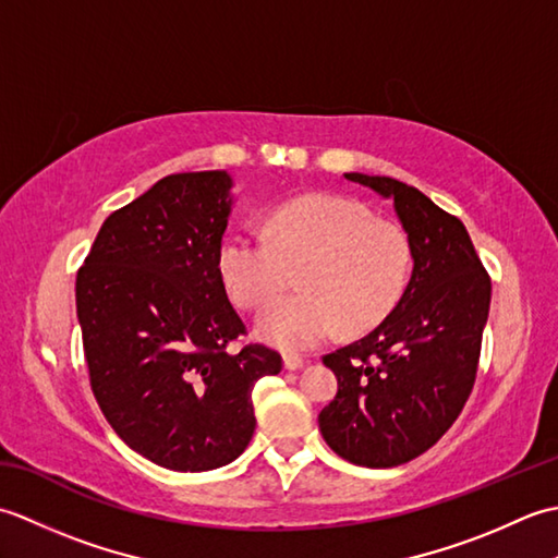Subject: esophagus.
I'll return each instance as SVG.
<instances>
[{"mask_svg": "<svg viewBox=\"0 0 558 558\" xmlns=\"http://www.w3.org/2000/svg\"><path fill=\"white\" fill-rule=\"evenodd\" d=\"M304 364H306V360L300 357V354H286V369L288 372H298V369H302Z\"/></svg>", "mask_w": 558, "mask_h": 558, "instance_id": "esophagus-1", "label": "esophagus"}]
</instances>
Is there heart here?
I'll return each instance as SVG.
<instances>
[{
	"mask_svg": "<svg viewBox=\"0 0 558 558\" xmlns=\"http://www.w3.org/2000/svg\"><path fill=\"white\" fill-rule=\"evenodd\" d=\"M266 234L228 236L218 268L244 310L276 300L300 270L304 290L272 302L258 316V336L270 345L310 350L340 326L348 333L369 330L408 290L414 260L410 234L352 198H292L270 213Z\"/></svg>",
	"mask_w": 558,
	"mask_h": 558,
	"instance_id": "obj_1",
	"label": "heart"
}]
</instances>
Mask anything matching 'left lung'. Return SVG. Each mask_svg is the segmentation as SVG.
Listing matches in <instances>:
<instances>
[{
    "label": "left lung",
    "mask_w": 558,
    "mask_h": 558,
    "mask_svg": "<svg viewBox=\"0 0 558 558\" xmlns=\"http://www.w3.org/2000/svg\"><path fill=\"white\" fill-rule=\"evenodd\" d=\"M386 198L410 234L414 268L369 336L330 354L338 396L318 414L326 444L362 468H396L441 438L477 378L492 278L456 216L393 177L345 174Z\"/></svg>",
    "instance_id": "left-lung-1"
}]
</instances>
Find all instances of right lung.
Listing matches in <instances>:
<instances>
[{"label":"right lung","mask_w":558,"mask_h":558,"mask_svg":"<svg viewBox=\"0 0 558 558\" xmlns=\"http://www.w3.org/2000/svg\"><path fill=\"white\" fill-rule=\"evenodd\" d=\"M232 177H162L102 222L76 272L93 396L122 441L160 468L228 465L254 436L252 390L282 369L246 326L218 268Z\"/></svg>","instance_id":"add662e5"}]
</instances>
